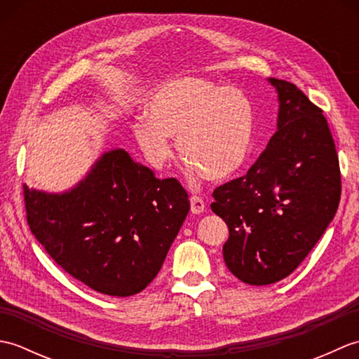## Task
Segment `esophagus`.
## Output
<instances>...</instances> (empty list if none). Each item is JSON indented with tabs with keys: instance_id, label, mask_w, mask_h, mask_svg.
Masks as SVG:
<instances>
[{
	"instance_id": "34e87169",
	"label": "esophagus",
	"mask_w": 359,
	"mask_h": 359,
	"mask_svg": "<svg viewBox=\"0 0 359 359\" xmlns=\"http://www.w3.org/2000/svg\"><path fill=\"white\" fill-rule=\"evenodd\" d=\"M189 202H191V212H193V215H201V212H203L205 202H203L202 197L191 196V199H189Z\"/></svg>"
}]
</instances>
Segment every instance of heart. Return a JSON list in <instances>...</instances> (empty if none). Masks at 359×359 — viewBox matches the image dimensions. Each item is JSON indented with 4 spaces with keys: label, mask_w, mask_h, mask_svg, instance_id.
<instances>
[{
    "label": "heart",
    "mask_w": 359,
    "mask_h": 359,
    "mask_svg": "<svg viewBox=\"0 0 359 359\" xmlns=\"http://www.w3.org/2000/svg\"><path fill=\"white\" fill-rule=\"evenodd\" d=\"M144 118L133 125L148 163L162 170L171 158L168 137L205 179L224 180L245 165L253 148L255 109L236 88L203 79L174 80L156 90L144 106Z\"/></svg>",
    "instance_id": "b5f03b06"
}]
</instances>
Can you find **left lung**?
<instances>
[{
	"mask_svg": "<svg viewBox=\"0 0 359 359\" xmlns=\"http://www.w3.org/2000/svg\"><path fill=\"white\" fill-rule=\"evenodd\" d=\"M269 81L278 90V131L243 177L215 189L211 203L230 230L228 270L250 285L293 273L341 199L339 160L323 111L293 83Z\"/></svg>",
	"mask_w": 359,
	"mask_h": 359,
	"instance_id": "obj_1",
	"label": "left lung"
}]
</instances>
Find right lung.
I'll use <instances>...</instances> for the list:
<instances>
[{"mask_svg": "<svg viewBox=\"0 0 359 359\" xmlns=\"http://www.w3.org/2000/svg\"><path fill=\"white\" fill-rule=\"evenodd\" d=\"M22 191L30 231L53 261L95 292L121 297L157 276L189 210L177 179H157L125 149L104 152L69 191Z\"/></svg>", "mask_w": 359, "mask_h": 359, "instance_id": "add662e5", "label": "right lung"}]
</instances>
